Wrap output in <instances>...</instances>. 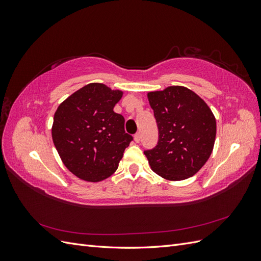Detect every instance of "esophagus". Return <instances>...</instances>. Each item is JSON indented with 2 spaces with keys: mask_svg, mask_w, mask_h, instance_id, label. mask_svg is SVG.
Returning <instances> with one entry per match:
<instances>
[{
  "mask_svg": "<svg viewBox=\"0 0 261 261\" xmlns=\"http://www.w3.org/2000/svg\"><path fill=\"white\" fill-rule=\"evenodd\" d=\"M134 139H135L136 143H139V141H140V134L139 133L135 134V136H134Z\"/></svg>",
  "mask_w": 261,
  "mask_h": 261,
  "instance_id": "1",
  "label": "esophagus"
}]
</instances>
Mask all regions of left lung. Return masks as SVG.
<instances>
[{
	"mask_svg": "<svg viewBox=\"0 0 261 261\" xmlns=\"http://www.w3.org/2000/svg\"><path fill=\"white\" fill-rule=\"evenodd\" d=\"M159 129V140L145 154L150 168L169 180L195 175L209 159L215 146L217 123L198 94L183 86L148 92Z\"/></svg>",
	"mask_w": 261,
	"mask_h": 261,
	"instance_id": "obj_1",
	"label": "left lung"
}]
</instances>
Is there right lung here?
Returning a JSON list of instances; mask_svg holds the SVG:
<instances>
[{
	"label": "right lung",
	"mask_w": 261,
	"mask_h": 261,
	"mask_svg": "<svg viewBox=\"0 0 261 261\" xmlns=\"http://www.w3.org/2000/svg\"><path fill=\"white\" fill-rule=\"evenodd\" d=\"M123 91L99 83L86 85L55 111L52 139L65 167L87 181H100L117 170L133 137L113 111Z\"/></svg>",
	"instance_id": "1"
}]
</instances>
